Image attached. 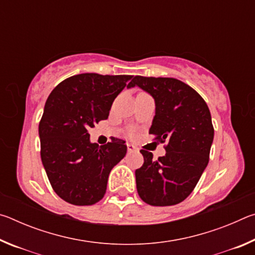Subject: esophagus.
Listing matches in <instances>:
<instances>
[{"instance_id":"1","label":"esophagus","mask_w":255,"mask_h":255,"mask_svg":"<svg viewBox=\"0 0 255 255\" xmlns=\"http://www.w3.org/2000/svg\"><path fill=\"white\" fill-rule=\"evenodd\" d=\"M127 149H128V152H133V150H136V146L130 144V143H127Z\"/></svg>"}]
</instances>
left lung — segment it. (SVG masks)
I'll return each instance as SVG.
<instances>
[{
	"label": "left lung",
	"mask_w": 255,
	"mask_h": 255,
	"mask_svg": "<svg viewBox=\"0 0 255 255\" xmlns=\"http://www.w3.org/2000/svg\"><path fill=\"white\" fill-rule=\"evenodd\" d=\"M135 85L155 100L149 133L159 143L166 141V154L156 161L148 150H140L144 164L135 172L137 192L150 206L180 204L195 189L209 162L214 139L209 108L196 90L173 77L137 75L131 81Z\"/></svg>",
	"instance_id": "obj_1"
}]
</instances>
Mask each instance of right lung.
<instances>
[{
  "label": "right lung",
  "mask_w": 255,
  "mask_h": 255,
  "mask_svg": "<svg viewBox=\"0 0 255 255\" xmlns=\"http://www.w3.org/2000/svg\"><path fill=\"white\" fill-rule=\"evenodd\" d=\"M131 75L85 73L68 77L47 99L39 123L40 156L54 191L68 204L91 206L105 196L110 171L127 153L125 140L90 143L89 128L108 119Z\"/></svg>",
  "instance_id": "1"
}]
</instances>
